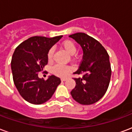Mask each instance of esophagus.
Here are the masks:
<instances>
[{"label":"esophagus","mask_w":132,"mask_h":132,"mask_svg":"<svg viewBox=\"0 0 132 132\" xmlns=\"http://www.w3.org/2000/svg\"><path fill=\"white\" fill-rule=\"evenodd\" d=\"M66 80H67V78H61V81H66Z\"/></svg>","instance_id":"obj_1"}]
</instances>
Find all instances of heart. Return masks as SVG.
I'll list each match as a JSON object with an SVG mask.
<instances>
[{
  "mask_svg": "<svg viewBox=\"0 0 132 132\" xmlns=\"http://www.w3.org/2000/svg\"><path fill=\"white\" fill-rule=\"evenodd\" d=\"M61 47L67 53L70 55H73L76 52L77 48H76V45L71 40H65L61 43ZM54 54V49L51 48L48 51L47 53V59L49 61L52 60ZM72 68L71 66H61V65H56L53 67L52 69V72L54 73L58 76H66L68 75L70 71H71Z\"/></svg>",
  "mask_w": 132,
  "mask_h": 132,
  "instance_id": "heart-1",
  "label": "heart"
}]
</instances>
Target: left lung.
<instances>
[{"label": "left lung", "instance_id": "1", "mask_svg": "<svg viewBox=\"0 0 132 132\" xmlns=\"http://www.w3.org/2000/svg\"><path fill=\"white\" fill-rule=\"evenodd\" d=\"M82 47V60L75 74H82L74 78L76 87L71 92L78 103L90 105L100 100L108 89L111 76L109 56L99 42L84 33L69 36Z\"/></svg>", "mask_w": 132, "mask_h": 132}]
</instances>
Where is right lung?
Instances as JSON below:
<instances>
[{"mask_svg":"<svg viewBox=\"0 0 132 132\" xmlns=\"http://www.w3.org/2000/svg\"><path fill=\"white\" fill-rule=\"evenodd\" d=\"M62 38L34 36L21 43L14 50L11 69L14 85L24 99L32 104L45 103L61 83L56 76H49L47 80L40 78L38 73L47 64L48 51Z\"/></svg>","mask_w":132,"mask_h":132,"instance_id":"obj_1","label":"right lung"}]
</instances>
